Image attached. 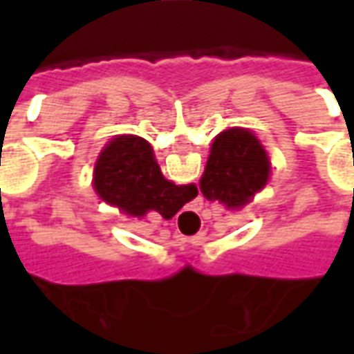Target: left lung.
<instances>
[{
	"label": "left lung",
	"instance_id": "obj_1",
	"mask_svg": "<svg viewBox=\"0 0 354 354\" xmlns=\"http://www.w3.org/2000/svg\"><path fill=\"white\" fill-rule=\"evenodd\" d=\"M269 170L266 149L252 132L230 129L216 136L201 178V192L208 201L239 208L266 185Z\"/></svg>",
	"mask_w": 354,
	"mask_h": 354
}]
</instances>
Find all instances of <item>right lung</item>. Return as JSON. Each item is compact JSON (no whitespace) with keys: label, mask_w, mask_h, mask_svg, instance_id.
<instances>
[{"label":"right lung","mask_w":354,"mask_h":354,"mask_svg":"<svg viewBox=\"0 0 354 354\" xmlns=\"http://www.w3.org/2000/svg\"><path fill=\"white\" fill-rule=\"evenodd\" d=\"M94 187L102 199L127 214L144 216L155 210L162 218L176 214L192 193V185L165 180L151 146L131 134L117 136L104 147L94 169Z\"/></svg>","instance_id":"add662e5"}]
</instances>
